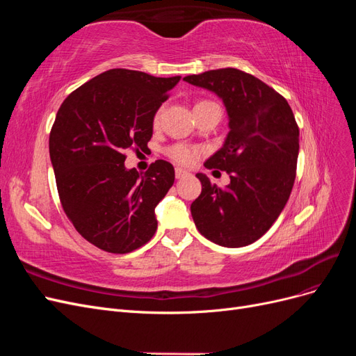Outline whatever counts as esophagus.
<instances>
[{
    "mask_svg": "<svg viewBox=\"0 0 356 356\" xmlns=\"http://www.w3.org/2000/svg\"><path fill=\"white\" fill-rule=\"evenodd\" d=\"M188 175V172L187 170H184V169H181V168H177L175 169V177L178 178V179H181V178H184V177H187Z\"/></svg>",
    "mask_w": 356,
    "mask_h": 356,
    "instance_id": "esophagus-1",
    "label": "esophagus"
}]
</instances>
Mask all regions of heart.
Returning a JSON list of instances; mask_svg holds the SVG:
<instances>
[{"mask_svg": "<svg viewBox=\"0 0 356 356\" xmlns=\"http://www.w3.org/2000/svg\"><path fill=\"white\" fill-rule=\"evenodd\" d=\"M203 104H211V102H207V101H202L197 105H203ZM160 117H161V108L157 110V113L154 114V118H153V123L154 124H159L160 122ZM168 154L170 159H174L175 161H178V163L181 165H193L197 159V154H199V149L195 148V147H190V145H186V144H177L174 147H170L168 149Z\"/></svg>", "mask_w": 356, "mask_h": 356, "instance_id": "b5f03b06", "label": "heart"}]
</instances>
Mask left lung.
Here are the masks:
<instances>
[{"label": "left lung", "mask_w": 356, "mask_h": 356, "mask_svg": "<svg viewBox=\"0 0 356 356\" xmlns=\"http://www.w3.org/2000/svg\"><path fill=\"white\" fill-rule=\"evenodd\" d=\"M184 80L222 99L230 127L224 145L204 161V168L227 172L230 184L220 188L197 174L202 193L191 217L211 242L246 246L272 227L293 190L300 148L293 110L270 86L236 68Z\"/></svg>", "instance_id": "obj_1"}]
</instances>
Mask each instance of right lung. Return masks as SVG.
Returning a JSON list of instances; mask_svg holds the SVG:
<instances>
[{
	"instance_id": "right-lung-1",
	"label": "right lung",
	"mask_w": 356,
	"mask_h": 356,
	"mask_svg": "<svg viewBox=\"0 0 356 356\" xmlns=\"http://www.w3.org/2000/svg\"><path fill=\"white\" fill-rule=\"evenodd\" d=\"M141 71H105L62 102L49 152L62 208L86 241L126 254L157 230L156 207L175 181L169 161L156 160L144 175L126 169L127 149H144L153 118L179 81Z\"/></svg>"
}]
</instances>
